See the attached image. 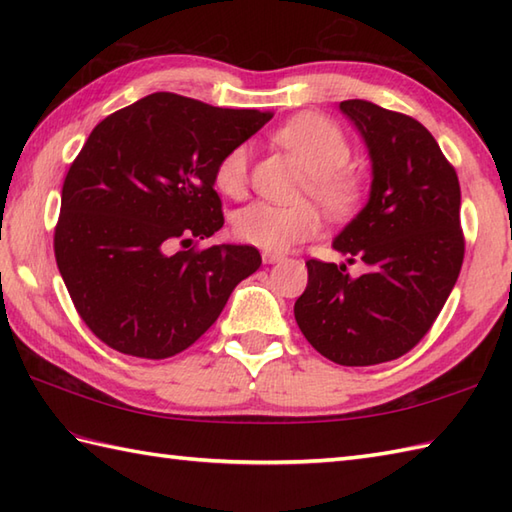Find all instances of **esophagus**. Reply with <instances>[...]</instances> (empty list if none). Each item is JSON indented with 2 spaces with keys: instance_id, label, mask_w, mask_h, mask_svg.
<instances>
[{
  "instance_id": "obj_1",
  "label": "esophagus",
  "mask_w": 512,
  "mask_h": 512,
  "mask_svg": "<svg viewBox=\"0 0 512 512\" xmlns=\"http://www.w3.org/2000/svg\"><path fill=\"white\" fill-rule=\"evenodd\" d=\"M262 259H264V264H281L286 257L279 255V253H264Z\"/></svg>"
}]
</instances>
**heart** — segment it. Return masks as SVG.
<instances>
[{
	"mask_svg": "<svg viewBox=\"0 0 512 512\" xmlns=\"http://www.w3.org/2000/svg\"><path fill=\"white\" fill-rule=\"evenodd\" d=\"M275 140L295 156L308 176V193L334 217L352 213L361 202L363 184L352 169L350 143L341 127L330 118L301 114L277 129ZM250 149L246 143L226 151L215 165L213 182L222 193L239 198L248 182ZM319 213L310 204H270L250 202L233 215V233L246 244L281 253L319 233Z\"/></svg>",
	"mask_w": 512,
	"mask_h": 512,
	"instance_id": "1",
	"label": "heart"
}]
</instances>
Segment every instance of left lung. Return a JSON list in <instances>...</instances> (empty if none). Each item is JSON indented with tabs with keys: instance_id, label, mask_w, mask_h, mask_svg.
<instances>
[{
	"instance_id": "obj_1",
	"label": "left lung",
	"mask_w": 512,
	"mask_h": 512,
	"mask_svg": "<svg viewBox=\"0 0 512 512\" xmlns=\"http://www.w3.org/2000/svg\"><path fill=\"white\" fill-rule=\"evenodd\" d=\"M339 107L367 147L372 184L332 248L367 270L350 277L345 264L308 259L295 319L319 354L363 367L407 354L447 303L464 259L460 182L416 118L363 99Z\"/></svg>"
}]
</instances>
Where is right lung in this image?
Instances as JSON below:
<instances>
[{
	"label": "right lung",
	"mask_w": 512,
	"mask_h": 512,
	"mask_svg": "<svg viewBox=\"0 0 512 512\" xmlns=\"http://www.w3.org/2000/svg\"><path fill=\"white\" fill-rule=\"evenodd\" d=\"M270 118L156 92L92 129L63 182L54 257L76 312L112 350H187L262 266L255 246H176L224 226L215 165Z\"/></svg>",
	"instance_id": "right-lung-1"
}]
</instances>
